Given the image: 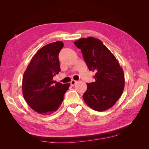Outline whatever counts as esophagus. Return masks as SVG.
Wrapping results in <instances>:
<instances>
[{
    "label": "esophagus",
    "mask_w": 149,
    "mask_h": 149,
    "mask_svg": "<svg viewBox=\"0 0 149 149\" xmlns=\"http://www.w3.org/2000/svg\"><path fill=\"white\" fill-rule=\"evenodd\" d=\"M76 83H77V81H75V80H71V82H70V84L71 86H74Z\"/></svg>",
    "instance_id": "34e87169"
}]
</instances>
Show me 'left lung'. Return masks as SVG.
I'll list each match as a JSON object with an SVG mask.
<instances>
[{
	"instance_id": "1",
	"label": "left lung",
	"mask_w": 149,
	"mask_h": 149,
	"mask_svg": "<svg viewBox=\"0 0 149 149\" xmlns=\"http://www.w3.org/2000/svg\"><path fill=\"white\" fill-rule=\"evenodd\" d=\"M81 49L89 71L95 73V81L87 84L83 100L93 109L104 111L113 106L124 88V74L118 60L100 40L88 37L74 42Z\"/></svg>"
}]
</instances>
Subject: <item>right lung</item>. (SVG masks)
Wrapping results in <instances>:
<instances>
[{"instance_id":"add662e5","label":"right lung","mask_w":149,"mask_h":149,"mask_svg":"<svg viewBox=\"0 0 149 149\" xmlns=\"http://www.w3.org/2000/svg\"><path fill=\"white\" fill-rule=\"evenodd\" d=\"M63 47L61 41L43 47L31 58L24 72L22 86L24 97L38 114L50 115L57 111L70 86L53 80L60 71L58 55Z\"/></svg>"}]
</instances>
